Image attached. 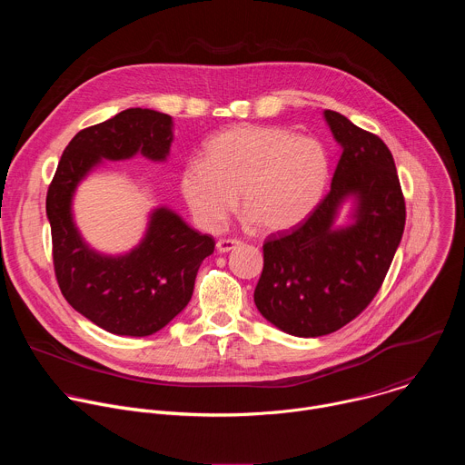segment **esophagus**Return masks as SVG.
Listing matches in <instances>:
<instances>
[{"label": "esophagus", "instance_id": "esophagus-1", "mask_svg": "<svg viewBox=\"0 0 465 465\" xmlns=\"http://www.w3.org/2000/svg\"><path fill=\"white\" fill-rule=\"evenodd\" d=\"M239 246H241V241H237V239H219L217 241V252L219 253H228V252H232Z\"/></svg>", "mask_w": 465, "mask_h": 465}]
</instances>
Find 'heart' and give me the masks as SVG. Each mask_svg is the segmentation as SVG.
I'll return each mask as SVG.
<instances>
[{"label":"heart","instance_id":"b5f03b06","mask_svg":"<svg viewBox=\"0 0 465 465\" xmlns=\"http://www.w3.org/2000/svg\"><path fill=\"white\" fill-rule=\"evenodd\" d=\"M329 178V156L320 142L271 124H235L215 134L204 160H191L180 174L183 201L203 230H219L237 204L246 223L285 232L318 206Z\"/></svg>","mask_w":465,"mask_h":465}]
</instances>
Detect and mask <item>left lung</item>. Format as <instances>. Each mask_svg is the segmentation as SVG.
Masks as SVG:
<instances>
[{
  "mask_svg": "<svg viewBox=\"0 0 465 465\" xmlns=\"http://www.w3.org/2000/svg\"><path fill=\"white\" fill-rule=\"evenodd\" d=\"M323 119L342 153L331 189L303 224L264 242L253 292L262 318L303 339L333 333L368 307L405 230L388 147L339 112L325 110Z\"/></svg>",
  "mask_w": 465,
  "mask_h": 465,
  "instance_id": "left-lung-1",
  "label": "left lung"
}]
</instances>
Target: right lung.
I'll return each instance as SVG.
<instances>
[{
  "label": "right lung",
  "mask_w": 465,
  "mask_h": 465,
  "mask_svg": "<svg viewBox=\"0 0 465 465\" xmlns=\"http://www.w3.org/2000/svg\"><path fill=\"white\" fill-rule=\"evenodd\" d=\"M173 117L149 108H128L81 130L65 147L47 191L54 274L68 303L108 333L149 337L189 303L201 262L215 241L191 228L176 212L156 206L136 246L123 253L95 250L81 233L74 198L79 185L106 162L142 154L167 162Z\"/></svg>",
  "instance_id": "add662e5"
}]
</instances>
